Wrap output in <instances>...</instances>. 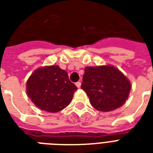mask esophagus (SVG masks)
<instances>
[{"mask_svg":"<svg viewBox=\"0 0 153 153\" xmlns=\"http://www.w3.org/2000/svg\"><path fill=\"white\" fill-rule=\"evenodd\" d=\"M76 86L77 88H80V86H81V83H80V81H78V82L76 83Z\"/></svg>","mask_w":153,"mask_h":153,"instance_id":"esophagus-1","label":"esophagus"}]
</instances>
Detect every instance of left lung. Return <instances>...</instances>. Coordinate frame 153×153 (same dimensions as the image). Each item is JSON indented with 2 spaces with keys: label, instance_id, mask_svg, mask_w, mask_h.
Wrapping results in <instances>:
<instances>
[{
  "label": "left lung",
  "instance_id": "8db88e82",
  "mask_svg": "<svg viewBox=\"0 0 153 153\" xmlns=\"http://www.w3.org/2000/svg\"><path fill=\"white\" fill-rule=\"evenodd\" d=\"M81 88L93 108L101 112H110L125 104L131 84L116 67L101 65L85 68Z\"/></svg>",
  "mask_w": 153,
  "mask_h": 153
}]
</instances>
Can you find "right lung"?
I'll return each mask as SVG.
<instances>
[{
  "label": "right lung",
  "instance_id": "obj_1",
  "mask_svg": "<svg viewBox=\"0 0 153 153\" xmlns=\"http://www.w3.org/2000/svg\"><path fill=\"white\" fill-rule=\"evenodd\" d=\"M76 89L67 72L58 65L37 68L26 83V92L32 102L48 112H60L67 107Z\"/></svg>",
  "mask_w": 153,
  "mask_h": 153
}]
</instances>
